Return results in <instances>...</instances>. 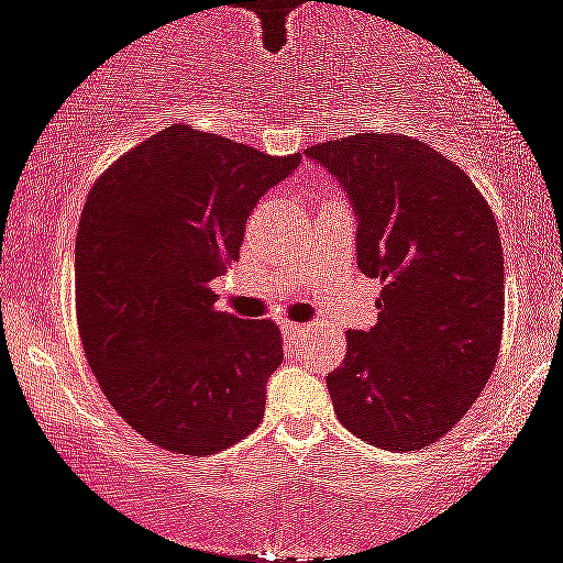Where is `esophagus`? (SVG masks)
<instances>
[{"label":"esophagus","instance_id":"obj_1","mask_svg":"<svg viewBox=\"0 0 563 563\" xmlns=\"http://www.w3.org/2000/svg\"><path fill=\"white\" fill-rule=\"evenodd\" d=\"M283 329H286V333H291V336H305L307 331H312V325H301V323H294V320H286Z\"/></svg>","mask_w":563,"mask_h":563}]
</instances>
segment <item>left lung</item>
Masks as SVG:
<instances>
[{"label":"left lung","mask_w":563,"mask_h":563,"mask_svg":"<svg viewBox=\"0 0 563 563\" xmlns=\"http://www.w3.org/2000/svg\"><path fill=\"white\" fill-rule=\"evenodd\" d=\"M347 189L357 267L382 283L379 320L347 333L329 374L339 422L387 452L435 443L489 382L503 344L505 262L489 202L460 165L404 133L305 152Z\"/></svg>","instance_id":"1"}]
</instances>
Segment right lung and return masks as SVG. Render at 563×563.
<instances>
[{"label":"right lung","mask_w":563,"mask_h":563,"mask_svg":"<svg viewBox=\"0 0 563 563\" xmlns=\"http://www.w3.org/2000/svg\"><path fill=\"white\" fill-rule=\"evenodd\" d=\"M299 163L170 125L88 191L74 249L79 339L114 411L165 452H224L262 424L280 329L219 312L211 283L240 258L258 197Z\"/></svg>","instance_id":"add662e5"}]
</instances>
